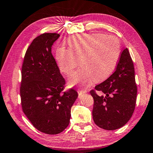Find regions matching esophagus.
I'll use <instances>...</instances> for the list:
<instances>
[{
    "mask_svg": "<svg viewBox=\"0 0 153 153\" xmlns=\"http://www.w3.org/2000/svg\"><path fill=\"white\" fill-rule=\"evenodd\" d=\"M77 92H78V94H79V96H81L82 94H85V91H84V90H79L78 91H77Z\"/></svg>",
    "mask_w": 153,
    "mask_h": 153,
    "instance_id": "obj_1",
    "label": "esophagus"
}]
</instances>
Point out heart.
<instances>
[{
	"label": "heart",
	"instance_id": "heart-1",
	"mask_svg": "<svg viewBox=\"0 0 153 153\" xmlns=\"http://www.w3.org/2000/svg\"><path fill=\"white\" fill-rule=\"evenodd\" d=\"M69 49L59 47L56 59L61 71L70 75L79 65L81 67L70 76L72 85L86 86L93 81L108 79L114 71L121 56V44L112 35L88 33L70 37L66 41Z\"/></svg>",
	"mask_w": 153,
	"mask_h": 153
}]
</instances>
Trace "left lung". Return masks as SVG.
Instances as JSON below:
<instances>
[{"label": "left lung", "mask_w": 153, "mask_h": 153, "mask_svg": "<svg viewBox=\"0 0 153 153\" xmlns=\"http://www.w3.org/2000/svg\"><path fill=\"white\" fill-rule=\"evenodd\" d=\"M137 93L133 62L126 48L113 74L90 91L94 99L92 117L95 124L108 130L124 126L134 112Z\"/></svg>", "instance_id": "1"}]
</instances>
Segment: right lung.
Segmentation results:
<instances>
[{
    "instance_id": "1",
    "label": "right lung",
    "mask_w": 153,
    "mask_h": 153,
    "mask_svg": "<svg viewBox=\"0 0 153 153\" xmlns=\"http://www.w3.org/2000/svg\"><path fill=\"white\" fill-rule=\"evenodd\" d=\"M59 36L44 33L36 37L26 51L21 68L22 110L34 128L48 134H59L68 127L78 97L73 88L63 91L65 79L52 56V45Z\"/></svg>"
}]
</instances>
